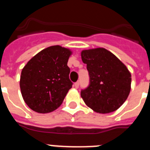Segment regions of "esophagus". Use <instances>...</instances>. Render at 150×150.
Returning <instances> with one entry per match:
<instances>
[{
    "instance_id": "1",
    "label": "esophagus",
    "mask_w": 150,
    "mask_h": 150,
    "mask_svg": "<svg viewBox=\"0 0 150 150\" xmlns=\"http://www.w3.org/2000/svg\"><path fill=\"white\" fill-rule=\"evenodd\" d=\"M79 82H76V83H74V86L75 87V88H79Z\"/></svg>"
}]
</instances>
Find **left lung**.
Wrapping results in <instances>:
<instances>
[{"label": "left lung", "mask_w": 150, "mask_h": 150, "mask_svg": "<svg viewBox=\"0 0 150 150\" xmlns=\"http://www.w3.org/2000/svg\"><path fill=\"white\" fill-rule=\"evenodd\" d=\"M81 58L90 76L89 86L81 91L85 104L103 114L119 109L131 91L132 75L126 66L104 48L83 50Z\"/></svg>", "instance_id": "left-lung-1"}]
</instances>
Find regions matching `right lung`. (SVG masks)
I'll return each mask as SVG.
<instances>
[{"mask_svg": "<svg viewBox=\"0 0 150 150\" xmlns=\"http://www.w3.org/2000/svg\"><path fill=\"white\" fill-rule=\"evenodd\" d=\"M72 51L59 45L44 49L28 62L20 76L25 104L39 113L55 110L62 104L72 82L67 62Z\"/></svg>", "mask_w": 150, "mask_h": 150, "instance_id": "obj_1", "label": "right lung"}]
</instances>
